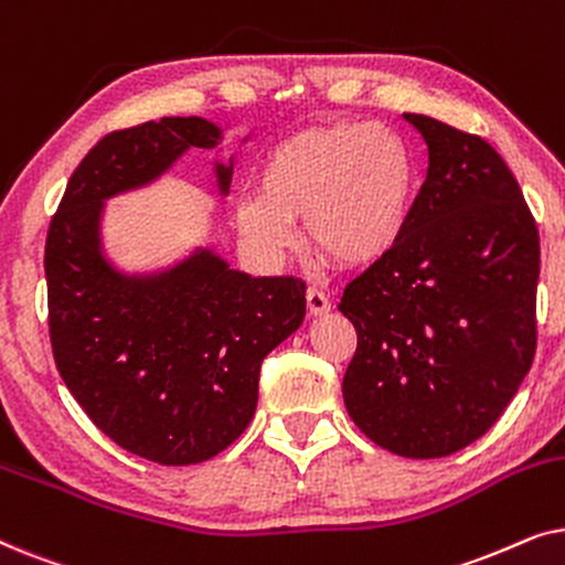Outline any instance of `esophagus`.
<instances>
[{"mask_svg": "<svg viewBox=\"0 0 565 565\" xmlns=\"http://www.w3.org/2000/svg\"><path fill=\"white\" fill-rule=\"evenodd\" d=\"M306 306H308V313H311V316H323L331 308L329 298L323 296L319 288H308L306 290Z\"/></svg>", "mask_w": 565, "mask_h": 565, "instance_id": "obj_1", "label": "esophagus"}]
</instances>
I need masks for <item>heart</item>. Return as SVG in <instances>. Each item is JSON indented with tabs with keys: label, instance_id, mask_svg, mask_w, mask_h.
Returning a JSON list of instances; mask_svg holds the SVG:
<instances>
[{
	"label": "heart",
	"instance_id": "b5f03b06",
	"mask_svg": "<svg viewBox=\"0 0 565 565\" xmlns=\"http://www.w3.org/2000/svg\"><path fill=\"white\" fill-rule=\"evenodd\" d=\"M416 200L408 141L381 122L339 120L298 130L267 151L259 192L236 207L238 226L273 252L296 244V221L319 257L367 267L396 249Z\"/></svg>",
	"mask_w": 565,
	"mask_h": 565
}]
</instances>
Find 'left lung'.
I'll use <instances>...</instances> for the list:
<instances>
[{"label":"left lung","mask_w":565,"mask_h":565,"mask_svg":"<svg viewBox=\"0 0 565 565\" xmlns=\"http://www.w3.org/2000/svg\"><path fill=\"white\" fill-rule=\"evenodd\" d=\"M429 169L396 249L344 288L358 350L352 422L404 458H445L493 427L537 347L540 236L512 169L481 136L404 113Z\"/></svg>","instance_id":"left-lung-1"}]
</instances>
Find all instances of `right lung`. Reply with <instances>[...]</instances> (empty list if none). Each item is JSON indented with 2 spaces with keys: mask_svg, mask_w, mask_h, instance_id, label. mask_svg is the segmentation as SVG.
I'll list each match as a JSON object with an SVG mask.
<instances>
[{
  "mask_svg": "<svg viewBox=\"0 0 565 565\" xmlns=\"http://www.w3.org/2000/svg\"><path fill=\"white\" fill-rule=\"evenodd\" d=\"M218 141L203 118L113 130L74 169L45 238L49 331L66 388L115 445L161 466L203 462L249 427L262 360L306 313L298 277H249L207 249L153 277L103 257L105 200ZM231 172L215 167L221 192Z\"/></svg>",
  "mask_w": 565,
  "mask_h": 565,
  "instance_id": "obj_1",
  "label": "right lung"
}]
</instances>
